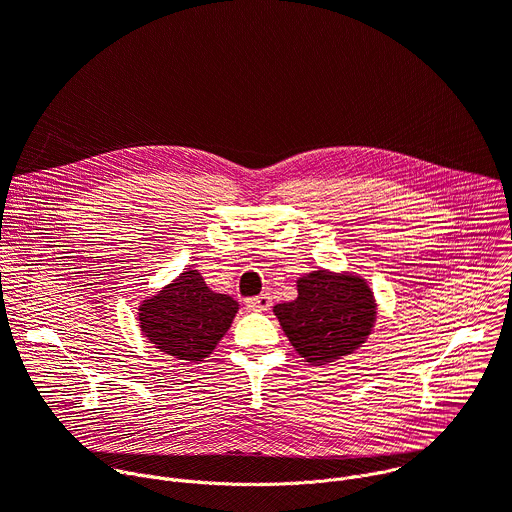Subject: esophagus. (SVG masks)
<instances>
[{"mask_svg":"<svg viewBox=\"0 0 512 512\" xmlns=\"http://www.w3.org/2000/svg\"><path fill=\"white\" fill-rule=\"evenodd\" d=\"M271 304H273V298L269 294H261V296H255V298L247 300V306L253 312H265V310L271 308Z\"/></svg>","mask_w":512,"mask_h":512,"instance_id":"34e87169","label":"esophagus"}]
</instances>
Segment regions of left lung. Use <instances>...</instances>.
Here are the masks:
<instances>
[{
	"instance_id": "left-lung-1",
	"label": "left lung",
	"mask_w": 512,
	"mask_h": 512,
	"mask_svg": "<svg viewBox=\"0 0 512 512\" xmlns=\"http://www.w3.org/2000/svg\"><path fill=\"white\" fill-rule=\"evenodd\" d=\"M285 336L312 364L354 352L371 334L377 304L367 281L318 269L298 279V298L273 308Z\"/></svg>"
}]
</instances>
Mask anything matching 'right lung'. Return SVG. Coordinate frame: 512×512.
<instances>
[{"instance_id": "1", "label": "right lung", "mask_w": 512, "mask_h": 512, "mask_svg": "<svg viewBox=\"0 0 512 512\" xmlns=\"http://www.w3.org/2000/svg\"><path fill=\"white\" fill-rule=\"evenodd\" d=\"M239 302L212 291L196 269H186L139 306V328L176 360L198 362L227 334Z\"/></svg>"}]
</instances>
